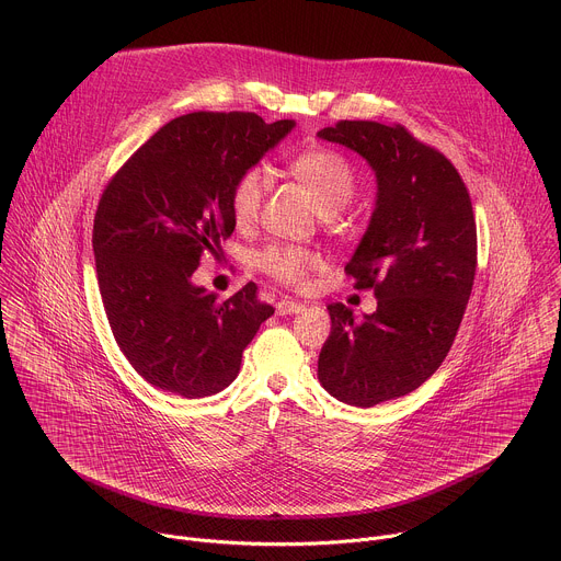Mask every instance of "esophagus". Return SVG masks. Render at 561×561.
I'll return each instance as SVG.
<instances>
[{
	"instance_id": "1",
	"label": "esophagus",
	"mask_w": 561,
	"mask_h": 561,
	"mask_svg": "<svg viewBox=\"0 0 561 561\" xmlns=\"http://www.w3.org/2000/svg\"><path fill=\"white\" fill-rule=\"evenodd\" d=\"M304 306L299 304V301H293V299H288V297H284V299H279L277 304H275V310H277V314H295V312H299Z\"/></svg>"
}]
</instances>
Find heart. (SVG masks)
<instances>
[{"label": "heart", "instance_id": "heart-1", "mask_svg": "<svg viewBox=\"0 0 561 561\" xmlns=\"http://www.w3.org/2000/svg\"><path fill=\"white\" fill-rule=\"evenodd\" d=\"M288 173L310 195L314 208L322 215H335L355 195L357 180L348 159L331 148H308L288 159ZM264 202V173L249 169L239 173L230 186L228 204L232 221L249 228L257 221ZM253 266L284 286H304L314 257L299 247L271 244L253 253Z\"/></svg>", "mask_w": 561, "mask_h": 561}]
</instances>
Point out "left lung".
<instances>
[{"label": "left lung", "instance_id": "left-lung-1", "mask_svg": "<svg viewBox=\"0 0 561 561\" xmlns=\"http://www.w3.org/2000/svg\"><path fill=\"white\" fill-rule=\"evenodd\" d=\"M319 137L359 152L377 175L368 230L346 264L377 310L362 322L329 304L331 335L317 362L322 386L370 409L420 388L448 355L472 290L477 226L450 159L402 124L342 119Z\"/></svg>", "mask_w": 561, "mask_h": 561}]
</instances>
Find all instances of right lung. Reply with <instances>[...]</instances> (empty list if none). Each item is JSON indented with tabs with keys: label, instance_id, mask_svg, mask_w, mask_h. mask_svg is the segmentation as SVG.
Wrapping results in <instances>:
<instances>
[{
	"label": "right lung",
	"instance_id": "1",
	"mask_svg": "<svg viewBox=\"0 0 561 561\" xmlns=\"http://www.w3.org/2000/svg\"><path fill=\"white\" fill-rule=\"evenodd\" d=\"M255 113H188L159 128L106 184L93 224L98 284L115 342L154 388L224 390L275 308L249 282L219 301L191 282L234 230L230 186L290 128Z\"/></svg>",
	"mask_w": 561,
	"mask_h": 561
}]
</instances>
